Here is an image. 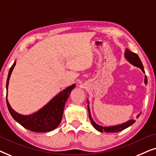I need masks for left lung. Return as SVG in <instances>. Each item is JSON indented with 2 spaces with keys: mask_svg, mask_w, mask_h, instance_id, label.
I'll use <instances>...</instances> for the list:
<instances>
[{
  "mask_svg": "<svg viewBox=\"0 0 156 156\" xmlns=\"http://www.w3.org/2000/svg\"><path fill=\"white\" fill-rule=\"evenodd\" d=\"M124 57L126 60L129 62L130 64H131L132 65L135 66L136 67L140 68L141 69V71L145 74V71L144 69V66H143V64L140 61L139 57L138 56V55H136V53L132 52L130 51L129 49H126L124 52ZM144 83L145 84H148V80H147V76L145 75L144 78ZM87 102H88V112H89V119H90V121L91 123H92V126L94 127L95 129H97L98 131L99 132H106V133H117V132H119L122 130L126 129V128L131 126L133 124V123H135L136 120L135 119H130V120L126 121V122L121 123V124L115 125V126H103L97 124V123L95 122L93 120L92 117H91V112H90V108H89V100L87 99ZM140 113L139 114L137 115L136 118H138L140 116Z\"/></svg>",
  "mask_w": 156,
  "mask_h": 156,
  "instance_id": "obj_1",
  "label": "left lung"
}]
</instances>
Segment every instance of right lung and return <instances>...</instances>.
I'll return each instance as SVG.
<instances>
[{
    "label": "right lung",
    "instance_id": "obj_1",
    "mask_svg": "<svg viewBox=\"0 0 156 156\" xmlns=\"http://www.w3.org/2000/svg\"><path fill=\"white\" fill-rule=\"evenodd\" d=\"M16 61L10 67L6 82V102L10 114L15 120L25 129L37 133H45L53 131L58 126L62 118L64 108L72 89L76 87L74 84L67 87L55 96L46 105L32 114L23 115L16 112L10 105L8 100V84L10 75L16 66Z\"/></svg>",
    "mask_w": 156,
    "mask_h": 156
}]
</instances>
